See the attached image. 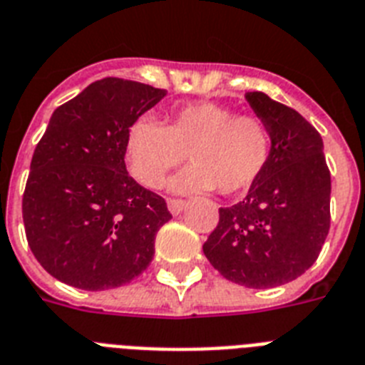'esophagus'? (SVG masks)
<instances>
[{
  "mask_svg": "<svg viewBox=\"0 0 365 365\" xmlns=\"http://www.w3.org/2000/svg\"><path fill=\"white\" fill-rule=\"evenodd\" d=\"M167 204H168V210H170V213H173V215H178V213L185 208V204L187 202H185V200H182V198H168Z\"/></svg>",
  "mask_w": 365,
  "mask_h": 365,
  "instance_id": "esophagus-1",
  "label": "esophagus"
}]
</instances>
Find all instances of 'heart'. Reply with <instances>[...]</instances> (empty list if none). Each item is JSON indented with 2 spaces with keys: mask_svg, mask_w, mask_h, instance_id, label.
Masks as SVG:
<instances>
[{
  "mask_svg": "<svg viewBox=\"0 0 365 365\" xmlns=\"http://www.w3.org/2000/svg\"><path fill=\"white\" fill-rule=\"evenodd\" d=\"M274 135L262 118L236 114L212 101L180 106L161 125L138 118L129 127L125 157L133 176L157 187L170 170L185 161L189 167L173 182L178 191H212L225 197L247 191L266 170Z\"/></svg>",
  "mask_w": 365,
  "mask_h": 365,
  "instance_id": "b5f03b06",
  "label": "heart"
}]
</instances>
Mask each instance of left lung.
<instances>
[{"instance_id": "obj_1", "label": "left lung", "mask_w": 365, "mask_h": 365, "mask_svg": "<svg viewBox=\"0 0 365 365\" xmlns=\"http://www.w3.org/2000/svg\"><path fill=\"white\" fill-rule=\"evenodd\" d=\"M245 99L272 129L274 150L247 197L219 208L202 250L225 279L269 289L300 277L321 253L330 230V170L321 135L304 115L262 91Z\"/></svg>"}]
</instances>
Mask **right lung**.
I'll use <instances>...</instances> for the list:
<instances>
[{"label":"right lung","mask_w":365,"mask_h":365,"mask_svg":"<svg viewBox=\"0 0 365 365\" xmlns=\"http://www.w3.org/2000/svg\"><path fill=\"white\" fill-rule=\"evenodd\" d=\"M167 90L106 76L58 106L35 148L22 197L29 250L50 275L82 290L131 283L173 219L165 198L127 174L133 121Z\"/></svg>","instance_id":"1"}]
</instances>
